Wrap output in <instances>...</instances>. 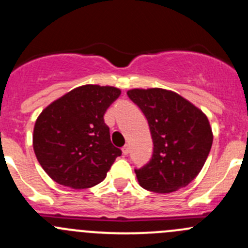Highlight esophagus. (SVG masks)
Here are the masks:
<instances>
[{
    "label": "esophagus",
    "instance_id": "1",
    "mask_svg": "<svg viewBox=\"0 0 248 248\" xmlns=\"http://www.w3.org/2000/svg\"><path fill=\"white\" fill-rule=\"evenodd\" d=\"M128 152H129V145L126 144L124 147H122V154L126 156V155H128Z\"/></svg>",
    "mask_w": 248,
    "mask_h": 248
}]
</instances>
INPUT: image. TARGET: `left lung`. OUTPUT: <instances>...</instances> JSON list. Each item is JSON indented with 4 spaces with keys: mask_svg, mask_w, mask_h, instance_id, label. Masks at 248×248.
<instances>
[{
    "mask_svg": "<svg viewBox=\"0 0 248 248\" xmlns=\"http://www.w3.org/2000/svg\"><path fill=\"white\" fill-rule=\"evenodd\" d=\"M127 94L146 116L154 140L151 161L136 170L139 185L156 193L186 187L211 150L214 134L207 116L170 90L132 89Z\"/></svg>",
    "mask_w": 248,
    "mask_h": 248,
    "instance_id": "left-lung-1",
    "label": "left lung"
}]
</instances>
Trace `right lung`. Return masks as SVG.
<instances>
[{
    "mask_svg": "<svg viewBox=\"0 0 248 248\" xmlns=\"http://www.w3.org/2000/svg\"><path fill=\"white\" fill-rule=\"evenodd\" d=\"M121 94L114 86L82 85L55 99L37 117L33 151L44 171L74 189L103 181L121 150L110 140L104 114Z\"/></svg>",
    "mask_w": 248,
    "mask_h": 248,
    "instance_id": "obj_1",
    "label": "right lung"
}]
</instances>
